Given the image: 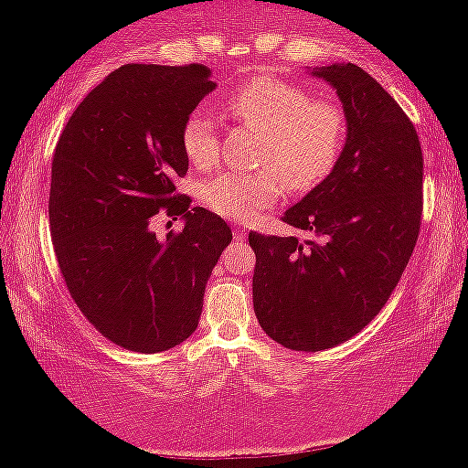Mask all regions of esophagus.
Here are the masks:
<instances>
[{"label":"esophagus","mask_w":468,"mask_h":468,"mask_svg":"<svg viewBox=\"0 0 468 468\" xmlns=\"http://www.w3.org/2000/svg\"><path fill=\"white\" fill-rule=\"evenodd\" d=\"M233 233H235V239H238V241H244L246 239V230L244 229H235Z\"/></svg>","instance_id":"obj_1"}]
</instances>
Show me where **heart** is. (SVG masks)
Returning <instances> with one entry per match:
<instances>
[{
	"mask_svg": "<svg viewBox=\"0 0 468 468\" xmlns=\"http://www.w3.org/2000/svg\"><path fill=\"white\" fill-rule=\"evenodd\" d=\"M238 121L261 132L255 174H222L204 182L202 200L218 216L246 222L277 200L283 180L290 189L308 191L335 169L346 144L343 110L313 101L299 85L275 77L252 79L227 99ZM182 152L191 165L207 169L218 160L219 141L213 118L196 110L182 125Z\"/></svg>",
	"mask_w": 468,
	"mask_h": 468,
	"instance_id": "heart-1",
	"label": "heart"
}]
</instances>
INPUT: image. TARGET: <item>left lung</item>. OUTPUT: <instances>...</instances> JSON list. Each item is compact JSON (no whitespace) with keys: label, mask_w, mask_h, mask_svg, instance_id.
Returning <instances> with one entry per match:
<instances>
[{"label":"left lung","mask_w":468,"mask_h":468,"mask_svg":"<svg viewBox=\"0 0 468 468\" xmlns=\"http://www.w3.org/2000/svg\"><path fill=\"white\" fill-rule=\"evenodd\" d=\"M308 72L335 90L347 122L335 169L283 213L313 239L249 241L260 325L288 350L321 352L361 332L400 282L420 230L422 152L410 118L365 69Z\"/></svg>","instance_id":"obj_1"}]
</instances>
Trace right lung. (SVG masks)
Returning a JSON list of instances; mask_svg holds the SVG:
<instances>
[{"mask_svg": "<svg viewBox=\"0 0 468 468\" xmlns=\"http://www.w3.org/2000/svg\"><path fill=\"white\" fill-rule=\"evenodd\" d=\"M216 85L196 63H127L80 101L57 143L48 211L58 268L80 313L125 350L165 352L196 332L233 239L174 186L189 169L182 125ZM160 207L181 216L180 234L154 238Z\"/></svg>", "mask_w": 468, "mask_h": 468, "instance_id": "add662e5", "label": "right lung"}]
</instances>
